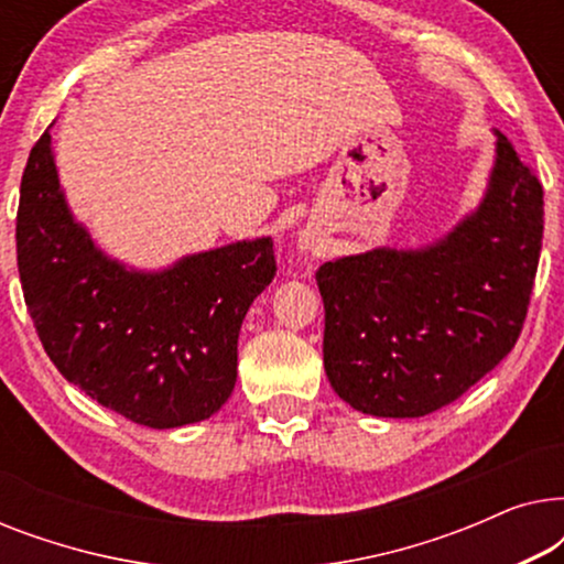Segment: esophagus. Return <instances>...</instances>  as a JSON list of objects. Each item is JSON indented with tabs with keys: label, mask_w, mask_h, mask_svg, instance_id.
I'll list each match as a JSON object with an SVG mask.
<instances>
[{
	"label": "esophagus",
	"mask_w": 564,
	"mask_h": 564,
	"mask_svg": "<svg viewBox=\"0 0 564 564\" xmlns=\"http://www.w3.org/2000/svg\"><path fill=\"white\" fill-rule=\"evenodd\" d=\"M315 246H318V241H315L313 236H303V238H300V249H303V251H313Z\"/></svg>",
	"instance_id": "esophagus-1"
}]
</instances>
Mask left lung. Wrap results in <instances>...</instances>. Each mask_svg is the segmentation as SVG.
I'll list each match as a JSON object with an SVG mask.
<instances>
[{
  "label": "left lung",
  "mask_w": 564,
  "mask_h": 564,
  "mask_svg": "<svg viewBox=\"0 0 564 564\" xmlns=\"http://www.w3.org/2000/svg\"><path fill=\"white\" fill-rule=\"evenodd\" d=\"M496 133L480 205L419 249L326 261L315 274L330 388L354 411L421 419L508 357L521 334L544 234V192Z\"/></svg>",
  "instance_id": "left-lung-1"
}]
</instances>
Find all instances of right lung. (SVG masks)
<instances>
[{
	"instance_id": "1",
	"label": "right lung",
	"mask_w": 564,
	"mask_h": 564,
	"mask_svg": "<svg viewBox=\"0 0 564 564\" xmlns=\"http://www.w3.org/2000/svg\"><path fill=\"white\" fill-rule=\"evenodd\" d=\"M14 238L28 313L68 382L149 429L220 411L236 384L241 323L276 274L272 238L189 253L159 272L122 264L74 218L51 128L22 174Z\"/></svg>"
}]
</instances>
